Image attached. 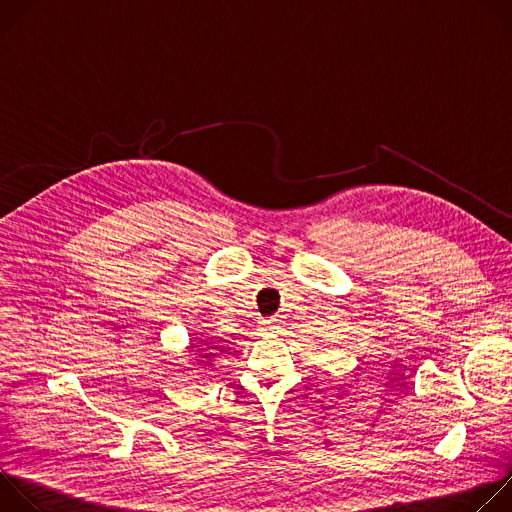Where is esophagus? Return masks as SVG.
I'll use <instances>...</instances> for the list:
<instances>
[{"label":"esophagus","mask_w":512,"mask_h":512,"mask_svg":"<svg viewBox=\"0 0 512 512\" xmlns=\"http://www.w3.org/2000/svg\"><path fill=\"white\" fill-rule=\"evenodd\" d=\"M259 330H261V334H275V332L279 330V320H275V318L263 320V322L259 324Z\"/></svg>","instance_id":"1"}]
</instances>
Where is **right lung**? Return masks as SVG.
Returning a JSON list of instances; mask_svg holds the SVG:
<instances>
[{
    "instance_id": "right-lung-1",
    "label": "right lung",
    "mask_w": 512,
    "mask_h": 512,
    "mask_svg": "<svg viewBox=\"0 0 512 512\" xmlns=\"http://www.w3.org/2000/svg\"><path fill=\"white\" fill-rule=\"evenodd\" d=\"M194 348L196 346L190 344V350H194ZM218 352H223V350L218 348ZM194 354H198V356L192 360V364H198V367H212V358L218 356L216 352H208L206 348H198V352H194Z\"/></svg>"
}]
</instances>
